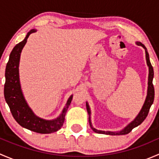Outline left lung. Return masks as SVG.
Returning <instances> with one entry per match:
<instances>
[{
	"label": "left lung",
	"instance_id": "8db88e82",
	"mask_svg": "<svg viewBox=\"0 0 159 159\" xmlns=\"http://www.w3.org/2000/svg\"><path fill=\"white\" fill-rule=\"evenodd\" d=\"M136 44L139 46H142L143 47L145 50V54H146V61H147V65H148V68H149V74H148V94H147L146 100H145V104H144L143 107H142V110H141L140 113L139 114L137 117H136L135 119L132 121L131 123H130L129 125L122 130V131H119V132H112V131H99V130L95 129L94 128L92 127L91 122V118H90V115H91V111H90L89 106L88 105V103L86 104V108H87L88 113H89V124L90 127L91 128V129L96 133H100V134H111V135H121V134H129L130 131H131L134 128L137 127L139 125L142 124L144 121V120L146 118V117L148 116V114L149 112V110H150L151 106L153 104L154 102V98H155V89H154L153 83H152V81H153L154 78V70L153 67L152 66V64H151L150 60H149V54L148 51H147V48H145V46L143 44H142L141 42H137Z\"/></svg>",
	"mask_w": 159,
	"mask_h": 159
}]
</instances>
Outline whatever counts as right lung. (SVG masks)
Masks as SVG:
<instances>
[{
    "label": "right lung",
    "mask_w": 159,
    "mask_h": 159,
    "mask_svg": "<svg viewBox=\"0 0 159 159\" xmlns=\"http://www.w3.org/2000/svg\"><path fill=\"white\" fill-rule=\"evenodd\" d=\"M36 32L31 30L21 42L18 43L11 51L9 61L6 66L5 84H4V98L10 108L11 112L15 121L22 127L41 134L55 132L62 127L65 121V115L72 100L70 96L64 108L61 115L56 120L46 121L38 118L33 113L21 92L19 81L18 66L21 50L26 44L27 39L30 34Z\"/></svg>",
    "instance_id": "obj_1"
}]
</instances>
